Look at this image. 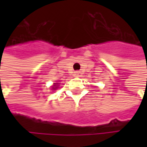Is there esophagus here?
<instances>
[{
    "label": "esophagus",
    "instance_id": "obj_1",
    "mask_svg": "<svg viewBox=\"0 0 147 147\" xmlns=\"http://www.w3.org/2000/svg\"><path fill=\"white\" fill-rule=\"evenodd\" d=\"M74 75H75V76H81V72L80 71H76Z\"/></svg>",
    "mask_w": 147,
    "mask_h": 147
}]
</instances>
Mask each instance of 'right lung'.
<instances>
[{"mask_svg": "<svg viewBox=\"0 0 147 147\" xmlns=\"http://www.w3.org/2000/svg\"><path fill=\"white\" fill-rule=\"evenodd\" d=\"M56 84H58V83H56ZM54 87L55 88V89L54 88ZM56 88H58V87H56V85H53V89H56Z\"/></svg>", "mask_w": 147, "mask_h": 147, "instance_id": "add662e5", "label": "right lung"}]
</instances>
